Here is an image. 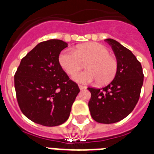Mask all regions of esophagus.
Returning <instances> with one entry per match:
<instances>
[{
  "mask_svg": "<svg viewBox=\"0 0 154 154\" xmlns=\"http://www.w3.org/2000/svg\"><path fill=\"white\" fill-rule=\"evenodd\" d=\"M86 88H87V87L85 86V85H79V89H81V90H82V89H85Z\"/></svg>",
  "mask_w": 154,
  "mask_h": 154,
  "instance_id": "1",
  "label": "esophagus"
}]
</instances>
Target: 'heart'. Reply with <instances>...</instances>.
<instances>
[{"mask_svg":"<svg viewBox=\"0 0 154 154\" xmlns=\"http://www.w3.org/2000/svg\"><path fill=\"white\" fill-rule=\"evenodd\" d=\"M59 63L68 74H73L84 67L86 69L73 75L78 83L88 84L94 81L99 85L109 84L118 69L117 57L110 54L107 47L99 43H89L75 49L64 50L59 55Z\"/></svg>","mask_w":154,"mask_h":154,"instance_id":"b5f03b06","label":"heart"}]
</instances>
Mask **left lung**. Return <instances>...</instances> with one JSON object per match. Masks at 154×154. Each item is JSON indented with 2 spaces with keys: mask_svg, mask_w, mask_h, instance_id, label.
Listing matches in <instances>:
<instances>
[{
  "mask_svg": "<svg viewBox=\"0 0 154 154\" xmlns=\"http://www.w3.org/2000/svg\"><path fill=\"white\" fill-rule=\"evenodd\" d=\"M105 42L111 45L118 60L116 77L102 89L88 88L91 93L89 109L94 121L112 124L126 117L138 101L144 74L140 61L129 49L112 39Z\"/></svg>",
  "mask_w": 154,
  "mask_h": 154,
  "instance_id": "left-lung-1",
  "label": "left lung"
}]
</instances>
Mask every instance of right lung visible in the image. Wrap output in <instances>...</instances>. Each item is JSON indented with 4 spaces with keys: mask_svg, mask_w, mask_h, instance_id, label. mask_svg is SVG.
Instances as JSON below:
<instances>
[{
    "mask_svg": "<svg viewBox=\"0 0 154 154\" xmlns=\"http://www.w3.org/2000/svg\"><path fill=\"white\" fill-rule=\"evenodd\" d=\"M68 46L60 40L41 42L21 59L14 75L18 105L25 117L44 126H57L69 117L80 92L59 63Z\"/></svg>",
    "mask_w": 154,
    "mask_h": 154,
    "instance_id": "right-lung-1",
    "label": "right lung"
}]
</instances>
